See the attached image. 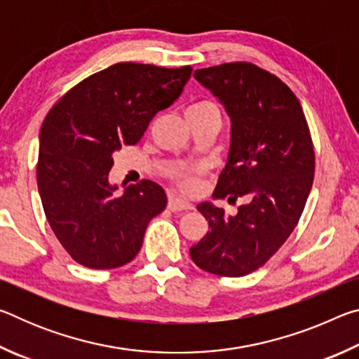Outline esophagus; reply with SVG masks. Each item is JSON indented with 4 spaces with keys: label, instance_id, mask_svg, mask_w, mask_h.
Here are the masks:
<instances>
[{
    "label": "esophagus",
    "instance_id": "1",
    "mask_svg": "<svg viewBox=\"0 0 359 359\" xmlns=\"http://www.w3.org/2000/svg\"><path fill=\"white\" fill-rule=\"evenodd\" d=\"M168 209L172 212H182V210H190L193 209V205L190 203H187L185 199H180L177 196H171L168 203Z\"/></svg>",
    "mask_w": 359,
    "mask_h": 359
}]
</instances>
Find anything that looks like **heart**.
I'll return each instance as SVG.
<instances>
[{"instance_id":"b5f03b06","label":"heart","mask_w":359,"mask_h":359,"mask_svg":"<svg viewBox=\"0 0 359 359\" xmlns=\"http://www.w3.org/2000/svg\"><path fill=\"white\" fill-rule=\"evenodd\" d=\"M203 112L218 114V107L215 102L212 101H198L187 107L185 115L203 114ZM169 177L175 182V185H177L180 190H184L187 193H196L199 190V180H198L196 171H190V169H174V171L169 172Z\"/></svg>"}]
</instances>
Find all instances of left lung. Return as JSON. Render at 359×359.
Wrapping results in <instances>:
<instances>
[{
  "instance_id": "left-lung-1",
  "label": "left lung",
  "mask_w": 359,
  "mask_h": 359,
  "mask_svg": "<svg viewBox=\"0 0 359 359\" xmlns=\"http://www.w3.org/2000/svg\"><path fill=\"white\" fill-rule=\"evenodd\" d=\"M231 118L226 166L214 198H247L229 215L210 203L198 210L208 234L190 248L203 271L242 277L263 266L293 233L311 193L313 144L301 102L287 83L257 65L224 63L196 69Z\"/></svg>"
}]
</instances>
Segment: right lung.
Masks as SVG:
<instances>
[{
  "mask_svg": "<svg viewBox=\"0 0 359 359\" xmlns=\"http://www.w3.org/2000/svg\"><path fill=\"white\" fill-rule=\"evenodd\" d=\"M191 71L117 63L83 79L48 111L39 135L38 190L48 224L76 263L114 269L141 250L149 222L166 208V193L141 180L115 194L112 155L141 141Z\"/></svg>",
  "mask_w": 359,
  "mask_h": 359,
  "instance_id": "1",
  "label": "right lung"
}]
</instances>
